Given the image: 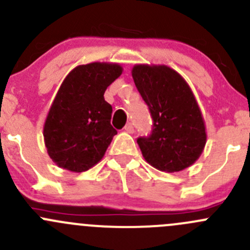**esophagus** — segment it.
Instances as JSON below:
<instances>
[{
    "mask_svg": "<svg viewBox=\"0 0 250 250\" xmlns=\"http://www.w3.org/2000/svg\"><path fill=\"white\" fill-rule=\"evenodd\" d=\"M125 130L127 133H129V134H132V133H134V125H133L132 123H127L125 127Z\"/></svg>",
    "mask_w": 250,
    "mask_h": 250,
    "instance_id": "esophagus-1",
    "label": "esophagus"
}]
</instances>
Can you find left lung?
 Wrapping results in <instances>:
<instances>
[{"label":"left lung","instance_id":"1","mask_svg":"<svg viewBox=\"0 0 250 250\" xmlns=\"http://www.w3.org/2000/svg\"><path fill=\"white\" fill-rule=\"evenodd\" d=\"M132 77L149 106L154 129L137 140L143 157L155 168L179 172L192 166L207 144V127L186 79L165 64H134Z\"/></svg>","mask_w":250,"mask_h":250}]
</instances>
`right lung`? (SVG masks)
Segmentation results:
<instances>
[{
    "label": "right lung",
    "instance_id": "1",
    "mask_svg": "<svg viewBox=\"0 0 250 250\" xmlns=\"http://www.w3.org/2000/svg\"><path fill=\"white\" fill-rule=\"evenodd\" d=\"M120 63L91 62L72 69L61 84L43 125L48 156L58 167L84 172L105 155L117 130L104 94L122 74Z\"/></svg>",
    "mask_w": 250,
    "mask_h": 250
}]
</instances>
